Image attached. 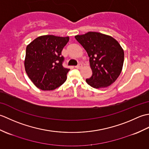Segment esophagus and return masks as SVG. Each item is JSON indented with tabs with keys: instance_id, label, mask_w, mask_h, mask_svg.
<instances>
[{
	"instance_id": "esophagus-1",
	"label": "esophagus",
	"mask_w": 149,
	"mask_h": 149,
	"mask_svg": "<svg viewBox=\"0 0 149 149\" xmlns=\"http://www.w3.org/2000/svg\"><path fill=\"white\" fill-rule=\"evenodd\" d=\"M82 66H83V65L81 64V63H79V64L77 66H75V68H78V69H79V68H81Z\"/></svg>"
}]
</instances>
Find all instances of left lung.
<instances>
[{
  "instance_id": "1",
  "label": "left lung",
  "mask_w": 149,
  "mask_h": 149,
  "mask_svg": "<svg viewBox=\"0 0 149 149\" xmlns=\"http://www.w3.org/2000/svg\"><path fill=\"white\" fill-rule=\"evenodd\" d=\"M75 38L90 58L93 74L86 79V83L97 89L110 86L120 75L124 61V52L119 43L111 36L97 32Z\"/></svg>"
}]
</instances>
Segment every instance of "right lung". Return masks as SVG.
Wrapping results in <instances>:
<instances>
[{
	"instance_id": "right-lung-1",
	"label": "right lung",
	"mask_w": 149,
	"mask_h": 149,
	"mask_svg": "<svg viewBox=\"0 0 149 149\" xmlns=\"http://www.w3.org/2000/svg\"><path fill=\"white\" fill-rule=\"evenodd\" d=\"M69 37L45 35L38 37L26 47V72L35 86L42 90H53L66 80L70 69L64 68L61 52Z\"/></svg>"
}]
</instances>
